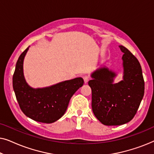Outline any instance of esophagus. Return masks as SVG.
I'll return each mask as SVG.
<instances>
[{
    "instance_id": "esophagus-1",
    "label": "esophagus",
    "mask_w": 154,
    "mask_h": 154,
    "mask_svg": "<svg viewBox=\"0 0 154 154\" xmlns=\"http://www.w3.org/2000/svg\"><path fill=\"white\" fill-rule=\"evenodd\" d=\"M90 78L89 76H88V75H84L83 76V80H84V82H85V83H87L88 81H89Z\"/></svg>"
}]
</instances>
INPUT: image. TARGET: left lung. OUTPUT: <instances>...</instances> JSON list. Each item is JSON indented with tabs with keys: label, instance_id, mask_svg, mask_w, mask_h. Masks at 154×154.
<instances>
[{
	"label": "left lung",
	"instance_id": "left-lung-1",
	"mask_svg": "<svg viewBox=\"0 0 154 154\" xmlns=\"http://www.w3.org/2000/svg\"><path fill=\"white\" fill-rule=\"evenodd\" d=\"M123 77L113 83L116 73L106 67L98 69L88 82L92 90V109L105 125H121L133 119L144 94L142 67L135 57L123 45Z\"/></svg>",
	"mask_w": 154,
	"mask_h": 154
}]
</instances>
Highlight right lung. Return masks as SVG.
<instances>
[{
    "instance_id": "obj_1",
    "label": "right lung",
    "mask_w": 154,
    "mask_h": 154,
    "mask_svg": "<svg viewBox=\"0 0 154 154\" xmlns=\"http://www.w3.org/2000/svg\"><path fill=\"white\" fill-rule=\"evenodd\" d=\"M28 50L27 48L20 54L12 78L17 100L27 117L41 123H54L66 112L70 99L83 86L84 81L79 77L47 88L34 89L30 87L23 73V62Z\"/></svg>"
}]
</instances>
